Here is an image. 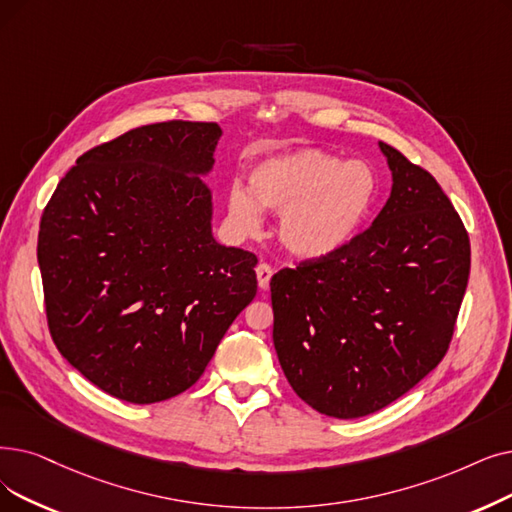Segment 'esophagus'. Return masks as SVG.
Returning a JSON list of instances; mask_svg holds the SVG:
<instances>
[{
	"mask_svg": "<svg viewBox=\"0 0 512 512\" xmlns=\"http://www.w3.org/2000/svg\"><path fill=\"white\" fill-rule=\"evenodd\" d=\"M255 274H257V284H259V288L261 291H268L270 288V280H272V274H274V270L270 268L268 263H259L257 268H255Z\"/></svg>",
	"mask_w": 512,
	"mask_h": 512,
	"instance_id": "1",
	"label": "esophagus"
}]
</instances>
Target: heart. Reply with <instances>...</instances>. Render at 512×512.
Masks as SVG:
<instances>
[{"label": "heart", "instance_id": "obj_1", "mask_svg": "<svg viewBox=\"0 0 512 512\" xmlns=\"http://www.w3.org/2000/svg\"><path fill=\"white\" fill-rule=\"evenodd\" d=\"M249 184L251 190L236 184L228 192L232 226L253 234L263 224V209L280 213L278 236L303 259L343 251L360 234L379 194V180L366 161H343L316 148L261 161Z\"/></svg>", "mask_w": 512, "mask_h": 512}]
</instances>
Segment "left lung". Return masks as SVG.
<instances>
[{
    "label": "left lung",
    "instance_id": "left-lung-1",
    "mask_svg": "<svg viewBox=\"0 0 512 512\" xmlns=\"http://www.w3.org/2000/svg\"><path fill=\"white\" fill-rule=\"evenodd\" d=\"M379 148L393 184L372 226L270 282L284 376L343 420L389 406L441 362L471 272L469 234L435 177Z\"/></svg>",
    "mask_w": 512,
    "mask_h": 512
}]
</instances>
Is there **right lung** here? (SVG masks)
<instances>
[{
	"label": "right lung",
	"mask_w": 512,
	"mask_h": 512,
	"mask_svg": "<svg viewBox=\"0 0 512 512\" xmlns=\"http://www.w3.org/2000/svg\"><path fill=\"white\" fill-rule=\"evenodd\" d=\"M217 123L167 121L85 152L43 211L37 261L58 351L129 404L201 379L257 293V257L213 236Z\"/></svg>",
	"instance_id": "right-lung-1"
}]
</instances>
